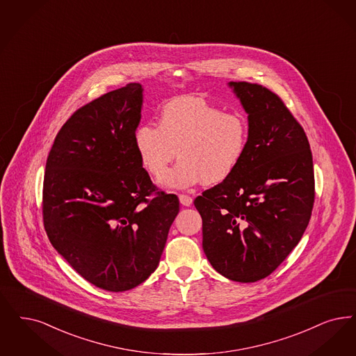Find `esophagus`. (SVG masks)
<instances>
[{"mask_svg": "<svg viewBox=\"0 0 356 356\" xmlns=\"http://www.w3.org/2000/svg\"><path fill=\"white\" fill-rule=\"evenodd\" d=\"M179 200H180L181 205H184V207H191L193 202V199L188 195H179Z\"/></svg>", "mask_w": 356, "mask_h": 356, "instance_id": "obj_1", "label": "esophagus"}]
</instances>
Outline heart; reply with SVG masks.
Segmentation results:
<instances>
[{
    "label": "heart",
    "mask_w": 356,
    "mask_h": 356,
    "mask_svg": "<svg viewBox=\"0 0 356 356\" xmlns=\"http://www.w3.org/2000/svg\"><path fill=\"white\" fill-rule=\"evenodd\" d=\"M248 140L249 128L241 115L222 113L193 97L168 102L159 126L142 124L134 136L143 167L155 179L165 173L177 151L180 161L161 180L163 186L176 189L227 180L238 168Z\"/></svg>",
    "instance_id": "heart-1"
}]
</instances>
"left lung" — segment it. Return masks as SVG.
I'll return each mask as SVG.
<instances>
[{"label": "left lung", "instance_id": "8db88e82", "mask_svg": "<svg viewBox=\"0 0 356 356\" xmlns=\"http://www.w3.org/2000/svg\"><path fill=\"white\" fill-rule=\"evenodd\" d=\"M248 114L249 140L238 168L202 192V249L214 270L256 282L275 270L309 225L313 155L302 126L269 88L230 82Z\"/></svg>", "mask_w": 356, "mask_h": 356}]
</instances>
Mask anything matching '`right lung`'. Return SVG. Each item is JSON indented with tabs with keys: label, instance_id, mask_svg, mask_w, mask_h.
Masks as SVG:
<instances>
[{
	"label": "right lung",
	"instance_id": "1",
	"mask_svg": "<svg viewBox=\"0 0 356 356\" xmlns=\"http://www.w3.org/2000/svg\"><path fill=\"white\" fill-rule=\"evenodd\" d=\"M142 104V85L129 83L76 110L56 136L43 179L51 245L86 281L115 293L155 271L180 205L143 168L134 142Z\"/></svg>",
	"mask_w": 356,
	"mask_h": 356
}]
</instances>
